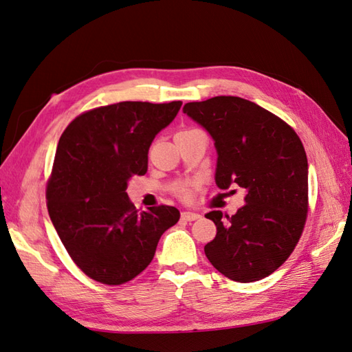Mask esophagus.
<instances>
[{"instance_id":"1","label":"esophagus","mask_w":352,"mask_h":352,"mask_svg":"<svg viewBox=\"0 0 352 352\" xmlns=\"http://www.w3.org/2000/svg\"><path fill=\"white\" fill-rule=\"evenodd\" d=\"M201 218V214L198 213H193V212H183L182 213V219L186 222H192V221H197Z\"/></svg>"}]
</instances>
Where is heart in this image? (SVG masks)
I'll list each match as a JSON object with an SVG mask.
<instances>
[{
	"label": "heart",
	"mask_w": 352,
	"mask_h": 352,
	"mask_svg": "<svg viewBox=\"0 0 352 352\" xmlns=\"http://www.w3.org/2000/svg\"><path fill=\"white\" fill-rule=\"evenodd\" d=\"M193 189H195V186H193V184L182 186V188L177 189V195L180 197L183 201H189L193 197Z\"/></svg>",
	"instance_id": "heart-1"
}]
</instances>
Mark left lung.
<instances>
[{
    "label": "left lung",
    "mask_w": 352,
    "mask_h": 352,
    "mask_svg": "<svg viewBox=\"0 0 352 352\" xmlns=\"http://www.w3.org/2000/svg\"><path fill=\"white\" fill-rule=\"evenodd\" d=\"M210 133L218 151L216 184L245 189L236 214H206L216 237L204 246L227 278L258 281L294 252L309 212V164L301 139L281 118L239 96L188 102L183 107Z\"/></svg>",
    "instance_id": "8db88e82"
}]
</instances>
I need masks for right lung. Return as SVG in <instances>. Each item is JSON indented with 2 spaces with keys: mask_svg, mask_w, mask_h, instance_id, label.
Here are the masks:
<instances>
[{
  "mask_svg": "<svg viewBox=\"0 0 352 352\" xmlns=\"http://www.w3.org/2000/svg\"><path fill=\"white\" fill-rule=\"evenodd\" d=\"M182 101H122L78 115L66 126L47 183V207L63 246L81 271L109 286L151 263L162 234L175 226L172 206L139 212L126 195L148 169V149Z\"/></svg>",
  "mask_w": 352,
  "mask_h": 352,
  "instance_id": "obj_1",
  "label": "right lung"
}]
</instances>
